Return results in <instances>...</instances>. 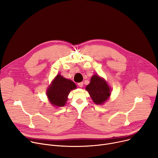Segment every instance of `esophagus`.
I'll list each match as a JSON object with an SVG mask.
<instances>
[{
  "label": "esophagus",
  "instance_id": "obj_1",
  "mask_svg": "<svg viewBox=\"0 0 158 158\" xmlns=\"http://www.w3.org/2000/svg\"><path fill=\"white\" fill-rule=\"evenodd\" d=\"M78 86H79L80 88H82V86H83V82H79V83H78Z\"/></svg>",
  "mask_w": 158,
  "mask_h": 158
}]
</instances>
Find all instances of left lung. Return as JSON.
Masks as SVG:
<instances>
[{
	"mask_svg": "<svg viewBox=\"0 0 158 158\" xmlns=\"http://www.w3.org/2000/svg\"><path fill=\"white\" fill-rule=\"evenodd\" d=\"M86 89L96 104H103L111 94L110 88L106 81L97 75L91 78L90 83L86 87Z\"/></svg>",
	"mask_w": 158,
	"mask_h": 158,
	"instance_id": "8db88e82",
	"label": "left lung"
}]
</instances>
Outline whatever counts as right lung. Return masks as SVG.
I'll use <instances>...</instances> for the list:
<instances>
[{
    "mask_svg": "<svg viewBox=\"0 0 158 158\" xmlns=\"http://www.w3.org/2000/svg\"><path fill=\"white\" fill-rule=\"evenodd\" d=\"M76 88V84L58 74L47 90V97L51 103L56 106H63L72 89Z\"/></svg>",
    "mask_w": 158,
    "mask_h": 158,
    "instance_id": "1",
    "label": "right lung"
}]
</instances>
